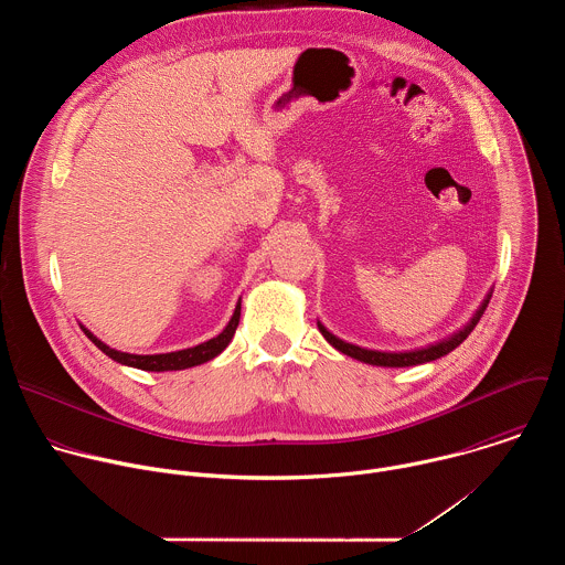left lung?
<instances>
[{"label": "left lung", "mask_w": 565, "mask_h": 565, "mask_svg": "<svg viewBox=\"0 0 565 565\" xmlns=\"http://www.w3.org/2000/svg\"><path fill=\"white\" fill-rule=\"evenodd\" d=\"M490 297H492V295H488V299L480 303V308L476 310V315L471 317V321H469V324H467L465 329H460L458 333H454L451 338H447V340H443V342H438V344H431V347L418 349V351H405V353L369 351V349H362V347L342 342L340 338H335L333 333H329L321 324H317V327H319V333L327 338V342H329L331 347H335V349L342 351L344 355H351V358H355V360H360V362L375 364V366H414V364H423V362L438 360V358L451 353L456 347H460V344L467 340V335L473 331V327L478 324V319L482 317V312H486V308H488V303H490Z\"/></svg>", "instance_id": "8db88e82"}]
</instances>
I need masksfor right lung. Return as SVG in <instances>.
<instances>
[{"instance_id":"obj_1","label":"right lung","mask_w":565,"mask_h":565,"mask_svg":"<svg viewBox=\"0 0 565 565\" xmlns=\"http://www.w3.org/2000/svg\"><path fill=\"white\" fill-rule=\"evenodd\" d=\"M238 317H241V301L236 303L234 308V315L230 319V324L223 329V333H218L216 338L199 344V347H192V349H183V351H174V353H160V355H134V353H122V351H116L111 347H107L105 342H100L92 331H85V335L105 353L109 355L111 360L120 362V364H127V366H134V369H142V371H181V369H190V366H196V364H203L212 358H216L232 340L236 327H238Z\"/></svg>"}]
</instances>
